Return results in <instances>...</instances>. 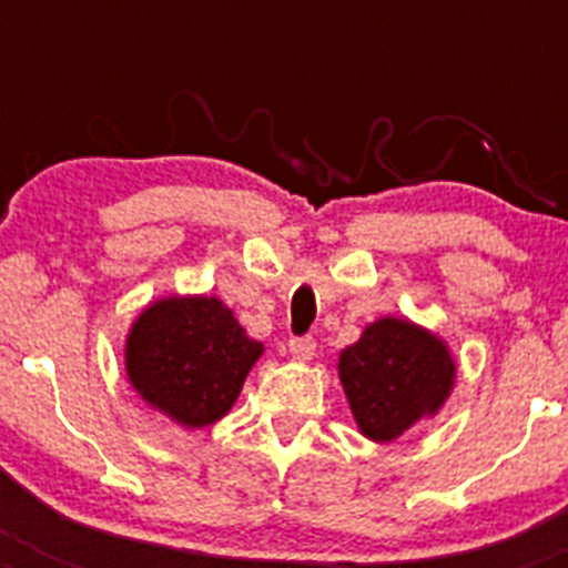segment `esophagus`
<instances>
[{"label":"esophagus","mask_w":568,"mask_h":568,"mask_svg":"<svg viewBox=\"0 0 568 568\" xmlns=\"http://www.w3.org/2000/svg\"><path fill=\"white\" fill-rule=\"evenodd\" d=\"M288 352H291V357L300 359V363H307V359H313V354H316V341H313L311 335L291 337Z\"/></svg>","instance_id":"esophagus-1"}]
</instances>
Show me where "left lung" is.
<instances>
[{"instance_id": "left-lung-1", "label": "left lung", "mask_w": 568, "mask_h": 568, "mask_svg": "<svg viewBox=\"0 0 568 568\" xmlns=\"http://www.w3.org/2000/svg\"><path fill=\"white\" fill-rule=\"evenodd\" d=\"M337 374L359 432L374 443H390L443 406L456 365L437 335L409 321L379 318L343 348Z\"/></svg>"}]
</instances>
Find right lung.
I'll use <instances>...</instances> for the list:
<instances>
[{"mask_svg": "<svg viewBox=\"0 0 568 568\" xmlns=\"http://www.w3.org/2000/svg\"><path fill=\"white\" fill-rule=\"evenodd\" d=\"M263 346L214 296H170L134 321L125 371L151 406L203 428L231 412Z\"/></svg>", "mask_w": 568, "mask_h": 568, "instance_id": "right-lung-1", "label": "right lung"}]
</instances>
